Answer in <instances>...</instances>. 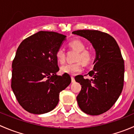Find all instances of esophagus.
<instances>
[{
	"instance_id": "esophagus-1",
	"label": "esophagus",
	"mask_w": 134,
	"mask_h": 134,
	"mask_svg": "<svg viewBox=\"0 0 134 134\" xmlns=\"http://www.w3.org/2000/svg\"><path fill=\"white\" fill-rule=\"evenodd\" d=\"M71 82H72V83H74L75 82V78L73 76H71Z\"/></svg>"
}]
</instances>
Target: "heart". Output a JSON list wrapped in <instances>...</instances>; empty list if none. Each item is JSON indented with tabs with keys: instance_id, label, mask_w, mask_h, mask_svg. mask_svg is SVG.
I'll use <instances>...</instances> for the list:
<instances>
[{
	"instance_id": "obj_1",
	"label": "heart",
	"mask_w": 134,
	"mask_h": 134,
	"mask_svg": "<svg viewBox=\"0 0 134 134\" xmlns=\"http://www.w3.org/2000/svg\"><path fill=\"white\" fill-rule=\"evenodd\" d=\"M68 45L72 49L78 52L76 57L77 61H81L85 64H88L93 58V52L91 50L86 49V44L79 39H75L71 40L68 43ZM56 58L60 63H63L65 59V54L62 48H59L56 52ZM82 70V65L80 62L74 63H67L61 67V71L63 73L68 74L70 75H75L78 72H81Z\"/></svg>"
}]
</instances>
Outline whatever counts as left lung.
Returning a JSON list of instances; mask_svg holds the SVG:
<instances>
[{"label":"left lung","instance_id":"8db88e82","mask_svg":"<svg viewBox=\"0 0 134 134\" xmlns=\"http://www.w3.org/2000/svg\"><path fill=\"white\" fill-rule=\"evenodd\" d=\"M73 34L87 39L95 50L93 69L88 75L75 78L82 90L76 99L81 110L91 115L107 111L119 97L124 83L125 65L119 47L115 40L108 34L98 30H80Z\"/></svg>","mask_w":134,"mask_h":134}]
</instances>
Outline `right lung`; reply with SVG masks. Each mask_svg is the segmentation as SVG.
Segmentation results:
<instances>
[{"mask_svg":"<svg viewBox=\"0 0 134 134\" xmlns=\"http://www.w3.org/2000/svg\"><path fill=\"white\" fill-rule=\"evenodd\" d=\"M66 36L40 31L21 42L12 63V89L19 104L29 113L43 114L55 108L59 93L71 82L59 70L56 52Z\"/></svg>","mask_w":134,"mask_h":134,"instance_id":"obj_1","label":"right lung"}]
</instances>
